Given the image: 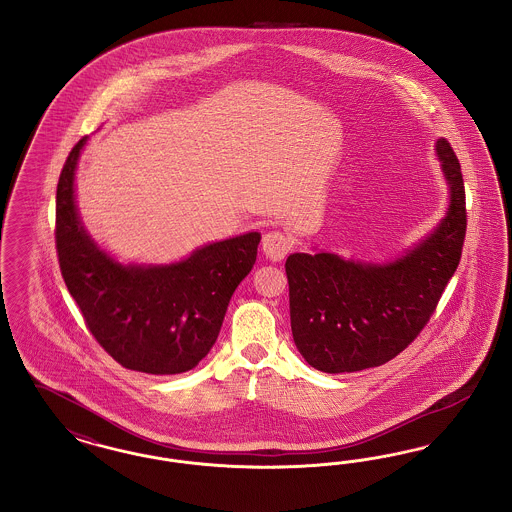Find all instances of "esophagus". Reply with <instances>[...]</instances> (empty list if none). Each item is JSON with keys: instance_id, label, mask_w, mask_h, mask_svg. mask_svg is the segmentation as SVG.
<instances>
[{"instance_id": "1", "label": "esophagus", "mask_w": 512, "mask_h": 512, "mask_svg": "<svg viewBox=\"0 0 512 512\" xmlns=\"http://www.w3.org/2000/svg\"><path fill=\"white\" fill-rule=\"evenodd\" d=\"M262 248L271 262H281L292 248V239L281 231H269L262 239Z\"/></svg>"}]
</instances>
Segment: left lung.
<instances>
[{"instance_id": "8db88e82", "label": "left lung", "mask_w": 512, "mask_h": 512, "mask_svg": "<svg viewBox=\"0 0 512 512\" xmlns=\"http://www.w3.org/2000/svg\"><path fill=\"white\" fill-rule=\"evenodd\" d=\"M436 157L450 205L438 226L400 258L372 264L332 252L288 256L292 336L313 368L341 374L381 366L416 340L435 313L467 231L461 167L446 138H438Z\"/></svg>"}]
</instances>
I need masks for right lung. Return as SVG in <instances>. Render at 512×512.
Returning <instances> with one entry per match:
<instances>
[{
	"instance_id": "add662e5",
	"label": "right lung",
	"mask_w": 512,
	"mask_h": 512,
	"mask_svg": "<svg viewBox=\"0 0 512 512\" xmlns=\"http://www.w3.org/2000/svg\"><path fill=\"white\" fill-rule=\"evenodd\" d=\"M57 186L58 264L95 340L121 366L153 376L195 368L220 334L229 300L256 262L258 231L193 250L167 265L119 264L87 233L76 207L77 161Z\"/></svg>"
}]
</instances>
